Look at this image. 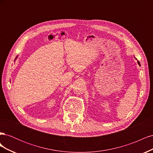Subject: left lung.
<instances>
[{
    "label": "left lung",
    "instance_id": "left-lung-1",
    "mask_svg": "<svg viewBox=\"0 0 153 153\" xmlns=\"http://www.w3.org/2000/svg\"><path fill=\"white\" fill-rule=\"evenodd\" d=\"M137 62H138V65H139L140 66V62L139 61H137Z\"/></svg>",
    "mask_w": 153,
    "mask_h": 153
}]
</instances>
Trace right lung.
<instances>
[{
    "instance_id": "add662e5",
    "label": "right lung",
    "mask_w": 153,
    "mask_h": 153,
    "mask_svg": "<svg viewBox=\"0 0 153 153\" xmlns=\"http://www.w3.org/2000/svg\"><path fill=\"white\" fill-rule=\"evenodd\" d=\"M17 57H18V56H16V58H15V61H16V59H17Z\"/></svg>"
}]
</instances>
